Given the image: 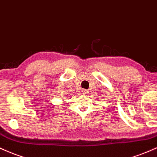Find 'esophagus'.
<instances>
[{
  "instance_id": "34e87169",
  "label": "esophagus",
  "mask_w": 157,
  "mask_h": 157,
  "mask_svg": "<svg viewBox=\"0 0 157 157\" xmlns=\"http://www.w3.org/2000/svg\"><path fill=\"white\" fill-rule=\"evenodd\" d=\"M82 93L83 94H85V95H86V94H87L88 93H89V91H88V90H82Z\"/></svg>"
}]
</instances>
